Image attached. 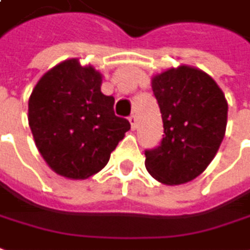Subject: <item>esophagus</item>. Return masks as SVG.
Wrapping results in <instances>:
<instances>
[{
    "instance_id": "34e87169",
    "label": "esophagus",
    "mask_w": 250,
    "mask_h": 250,
    "mask_svg": "<svg viewBox=\"0 0 250 250\" xmlns=\"http://www.w3.org/2000/svg\"><path fill=\"white\" fill-rule=\"evenodd\" d=\"M128 120H130V125H131L132 130H135V128H137V116H135V115H131V116L128 118Z\"/></svg>"
}]
</instances>
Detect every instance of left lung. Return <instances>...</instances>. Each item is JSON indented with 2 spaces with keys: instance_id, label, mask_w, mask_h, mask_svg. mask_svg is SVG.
<instances>
[{
  "instance_id": "left-lung-1",
  "label": "left lung",
  "mask_w": 250,
  "mask_h": 250,
  "mask_svg": "<svg viewBox=\"0 0 250 250\" xmlns=\"http://www.w3.org/2000/svg\"><path fill=\"white\" fill-rule=\"evenodd\" d=\"M164 135L145 150L149 174L164 185L190 182L209 166L225 138L229 105L208 74L181 65L153 76Z\"/></svg>"
}]
</instances>
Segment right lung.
Here are the masks:
<instances>
[{
	"mask_svg": "<svg viewBox=\"0 0 250 250\" xmlns=\"http://www.w3.org/2000/svg\"><path fill=\"white\" fill-rule=\"evenodd\" d=\"M103 75L76 59L49 69L28 100L35 145L56 174L86 179L101 171L130 130L115 115V98L101 93Z\"/></svg>",
	"mask_w": 250,
	"mask_h": 250,
	"instance_id": "obj_1",
	"label": "right lung"
}]
</instances>
